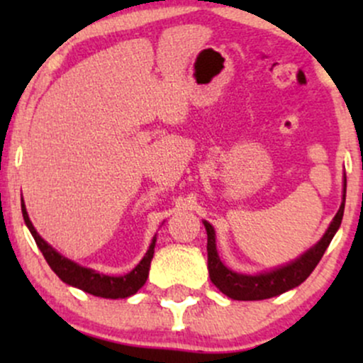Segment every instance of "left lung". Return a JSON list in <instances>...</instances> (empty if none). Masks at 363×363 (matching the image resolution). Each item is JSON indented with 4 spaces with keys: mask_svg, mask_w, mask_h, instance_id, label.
<instances>
[{
    "mask_svg": "<svg viewBox=\"0 0 363 363\" xmlns=\"http://www.w3.org/2000/svg\"><path fill=\"white\" fill-rule=\"evenodd\" d=\"M345 199H347V176H343V201H341L338 213L335 215L333 222L329 223L328 230L320 237L319 242L312 245L311 249H307L297 259L278 266L274 269L254 274L237 273L223 264L218 256V251H216L213 225L203 220V225H205L208 234L206 251L210 280L213 281V285L222 294L227 295L228 298H234V301H264V298L277 297V295H281L285 291L295 289L302 281H306L307 277L314 272L324 251L328 249L329 242H331L333 237L338 232L341 220H343Z\"/></svg>",
    "mask_w": 363,
    "mask_h": 363,
    "instance_id": "1",
    "label": "left lung"
}]
</instances>
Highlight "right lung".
Wrapping results in <instances>:
<instances>
[{
  "label": "right lung",
  "instance_id": "obj_1",
  "mask_svg": "<svg viewBox=\"0 0 363 363\" xmlns=\"http://www.w3.org/2000/svg\"><path fill=\"white\" fill-rule=\"evenodd\" d=\"M22 215L25 220V225L30 230L32 237L35 239L37 247L40 249L43 256L48 261V264L51 266V269L57 277L61 278L62 281L68 283V285L74 286V289H80L86 294L95 295V297H104V298H126L135 295L141 286L145 285L148 278L150 272V262H152L153 252H155V242L157 235L152 239V244H150L147 254L143 256L138 264L131 269L128 274H123V277H109V274H102L95 269L85 268V266H80L78 262H74L68 257H65L60 254L52 245H49L45 240L37 234L35 227L32 225L30 218H28L27 208H25V203L22 199Z\"/></svg>",
  "mask_w": 363,
  "mask_h": 363
}]
</instances>
